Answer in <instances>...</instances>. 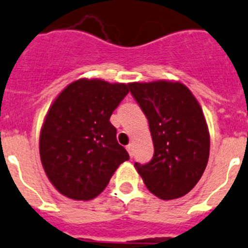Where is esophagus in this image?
<instances>
[{
	"instance_id": "obj_1",
	"label": "esophagus",
	"mask_w": 248,
	"mask_h": 248,
	"mask_svg": "<svg viewBox=\"0 0 248 248\" xmlns=\"http://www.w3.org/2000/svg\"><path fill=\"white\" fill-rule=\"evenodd\" d=\"M126 150H128L129 155L133 156V144H128V145H126Z\"/></svg>"
}]
</instances>
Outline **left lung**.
Here are the masks:
<instances>
[{
    "mask_svg": "<svg viewBox=\"0 0 248 248\" xmlns=\"http://www.w3.org/2000/svg\"><path fill=\"white\" fill-rule=\"evenodd\" d=\"M129 90L149 122L154 155L134 167L148 189L160 200L193 189L209 156V133L200 103L179 81L130 82Z\"/></svg>",
    "mask_w": 248,
    "mask_h": 248,
    "instance_id": "8db88e82",
    "label": "left lung"
}]
</instances>
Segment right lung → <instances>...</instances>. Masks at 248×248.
<instances>
[{"label": "right lung", "instance_id": "1", "mask_svg": "<svg viewBox=\"0 0 248 248\" xmlns=\"http://www.w3.org/2000/svg\"><path fill=\"white\" fill-rule=\"evenodd\" d=\"M128 93L126 84L79 79L48 109L40 133V156L47 178L67 198H95L129 159L110 123Z\"/></svg>", "mask_w": 248, "mask_h": 248}]
</instances>
